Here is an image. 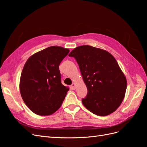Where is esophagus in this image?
Segmentation results:
<instances>
[{
    "label": "esophagus",
    "instance_id": "1",
    "mask_svg": "<svg viewBox=\"0 0 147 147\" xmlns=\"http://www.w3.org/2000/svg\"><path fill=\"white\" fill-rule=\"evenodd\" d=\"M71 88H72L73 90H75V83H72V85H71Z\"/></svg>",
    "mask_w": 147,
    "mask_h": 147
}]
</instances>
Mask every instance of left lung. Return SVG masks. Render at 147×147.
<instances>
[{
    "label": "left lung",
    "instance_id": "left-lung-1",
    "mask_svg": "<svg viewBox=\"0 0 147 147\" xmlns=\"http://www.w3.org/2000/svg\"><path fill=\"white\" fill-rule=\"evenodd\" d=\"M77 61L88 93L82 103L91 112L106 116L116 110L124 97L127 81L115 57L107 51L89 45L70 53Z\"/></svg>",
    "mask_w": 147,
    "mask_h": 147
}]
</instances>
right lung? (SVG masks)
Masks as SVG:
<instances>
[{"instance_id": "add662e5", "label": "right lung", "mask_w": 147, "mask_h": 147, "mask_svg": "<svg viewBox=\"0 0 147 147\" xmlns=\"http://www.w3.org/2000/svg\"><path fill=\"white\" fill-rule=\"evenodd\" d=\"M69 50L52 46L31 56L21 75L20 89L28 107L41 116L58 110L69 88L61 83L59 65Z\"/></svg>"}]
</instances>
